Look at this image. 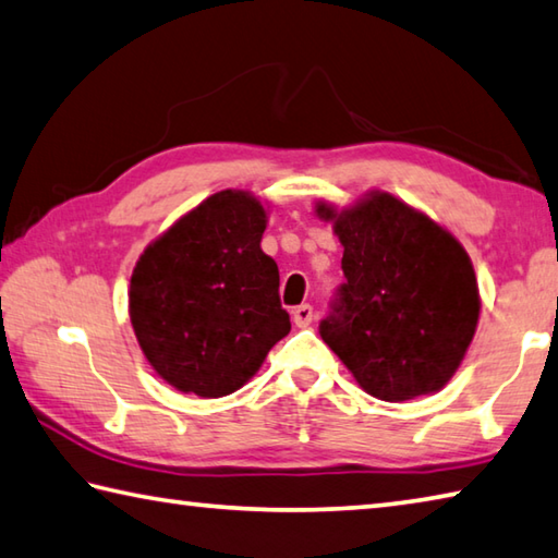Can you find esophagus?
Masks as SVG:
<instances>
[{
  "label": "esophagus",
  "instance_id": "esophagus-1",
  "mask_svg": "<svg viewBox=\"0 0 558 558\" xmlns=\"http://www.w3.org/2000/svg\"><path fill=\"white\" fill-rule=\"evenodd\" d=\"M313 318H315V313H313L311 303H301V306L293 308V323H296L299 328H308Z\"/></svg>",
  "mask_w": 558,
  "mask_h": 558
}]
</instances>
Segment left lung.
I'll return each mask as SVG.
<instances>
[{
	"mask_svg": "<svg viewBox=\"0 0 558 558\" xmlns=\"http://www.w3.org/2000/svg\"><path fill=\"white\" fill-rule=\"evenodd\" d=\"M344 283L320 338L366 393L401 403L442 388L474 340L478 283L459 240L386 192L335 211Z\"/></svg>",
	"mask_w": 558,
	"mask_h": 558,
	"instance_id": "8db88e82",
	"label": "left lung"
}]
</instances>
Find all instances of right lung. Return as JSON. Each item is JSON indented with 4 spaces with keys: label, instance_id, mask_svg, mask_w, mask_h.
<instances>
[{
    "label": "right lung",
    "instance_id": "right-lung-1",
    "mask_svg": "<svg viewBox=\"0 0 558 558\" xmlns=\"http://www.w3.org/2000/svg\"><path fill=\"white\" fill-rule=\"evenodd\" d=\"M267 211L247 192L208 196L135 262L129 313L153 369L182 393L238 391L289 335Z\"/></svg>",
    "mask_w": 558,
    "mask_h": 558
}]
</instances>
